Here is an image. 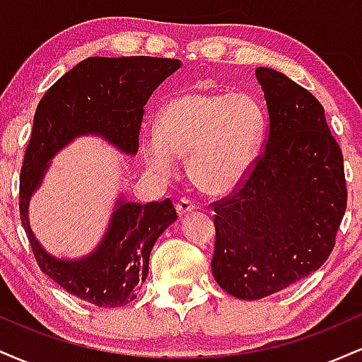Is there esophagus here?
I'll return each instance as SVG.
<instances>
[{"mask_svg":"<svg viewBox=\"0 0 362 362\" xmlns=\"http://www.w3.org/2000/svg\"><path fill=\"white\" fill-rule=\"evenodd\" d=\"M175 209H177L178 216H185L189 213H194V211L197 209V206H195L190 199L182 197V199H178V202L175 204Z\"/></svg>","mask_w":362,"mask_h":362,"instance_id":"1","label":"esophagus"}]
</instances>
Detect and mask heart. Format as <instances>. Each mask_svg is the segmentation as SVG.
<instances>
[{
    "mask_svg": "<svg viewBox=\"0 0 362 362\" xmlns=\"http://www.w3.org/2000/svg\"><path fill=\"white\" fill-rule=\"evenodd\" d=\"M262 134L264 114L250 95L185 91L161 107L156 136L141 139V153L160 177L187 158L190 182L204 194L224 195L248 175Z\"/></svg>",
    "mask_w": 362,
    "mask_h": 362,
    "instance_id": "heart-1",
    "label": "heart"
}]
</instances>
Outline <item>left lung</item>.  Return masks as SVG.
<instances>
[{
	"mask_svg": "<svg viewBox=\"0 0 362 362\" xmlns=\"http://www.w3.org/2000/svg\"><path fill=\"white\" fill-rule=\"evenodd\" d=\"M269 124L248 175L214 209L216 282L260 300L318 271L335 247L347 207L344 156L308 90L257 68Z\"/></svg>",
	"mask_w": 362,
	"mask_h": 362,
	"instance_id": "obj_1",
	"label": "left lung"
}]
</instances>
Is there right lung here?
Here are the masks:
<instances>
[{"label":"right lung","instance_id":"right-lung-1","mask_svg":"<svg viewBox=\"0 0 362 362\" xmlns=\"http://www.w3.org/2000/svg\"><path fill=\"white\" fill-rule=\"evenodd\" d=\"M178 68L180 61L167 57H88L54 83L35 110L20 172V218L40 271L95 306L117 308L134 300L153 245L177 219L172 201L141 206L120 199L102 243L81 260H59L40 247L28 224V201L47 161L76 136L93 132L127 155L138 153L144 105Z\"/></svg>","mask_w":362,"mask_h":362}]
</instances>
